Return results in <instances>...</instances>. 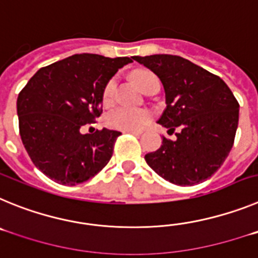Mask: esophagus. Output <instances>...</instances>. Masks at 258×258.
I'll return each mask as SVG.
<instances>
[{
    "mask_svg": "<svg viewBox=\"0 0 258 258\" xmlns=\"http://www.w3.org/2000/svg\"><path fill=\"white\" fill-rule=\"evenodd\" d=\"M122 133H125V134H136V136H138V134H141V133H142V132H141V131H124V132H122Z\"/></svg>",
    "mask_w": 258,
    "mask_h": 258,
    "instance_id": "esophagus-1",
    "label": "esophagus"
}]
</instances>
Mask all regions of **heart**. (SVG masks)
Instances as JSON below:
<instances>
[{"mask_svg":"<svg viewBox=\"0 0 258 258\" xmlns=\"http://www.w3.org/2000/svg\"><path fill=\"white\" fill-rule=\"evenodd\" d=\"M132 77L142 92L152 79H156V76L149 70L134 71ZM113 90H115V80L111 79L107 81L102 93V102L104 104H109L112 102ZM151 117L152 115L149 109L116 107L106 115V124L108 127L117 131H140L151 120Z\"/></svg>","mask_w":258,"mask_h":258,"instance_id":"b5f03b06","label":"heart"}]
</instances>
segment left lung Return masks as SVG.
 <instances>
[{
  "label": "left lung",
  "mask_w": 258,
  "mask_h": 258,
  "mask_svg": "<svg viewBox=\"0 0 258 258\" xmlns=\"http://www.w3.org/2000/svg\"><path fill=\"white\" fill-rule=\"evenodd\" d=\"M164 86L166 108L159 124L175 133L145 156L166 181L192 186L217 172L234 145L239 103L222 79L178 55L134 56Z\"/></svg>",
  "instance_id": "obj_1"
}]
</instances>
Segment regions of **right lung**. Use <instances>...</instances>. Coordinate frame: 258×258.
I'll return each instance as SVG.
<instances>
[{
    "label": "right lung",
    "mask_w": 258,
    "mask_h": 258,
    "mask_svg": "<svg viewBox=\"0 0 258 258\" xmlns=\"http://www.w3.org/2000/svg\"><path fill=\"white\" fill-rule=\"evenodd\" d=\"M127 56L76 54L36 72L18 95L22 142L36 168L56 183H83L109 161L120 132L81 126L102 113V93L111 77L132 63Z\"/></svg>",
    "instance_id": "right-lung-1"
}]
</instances>
